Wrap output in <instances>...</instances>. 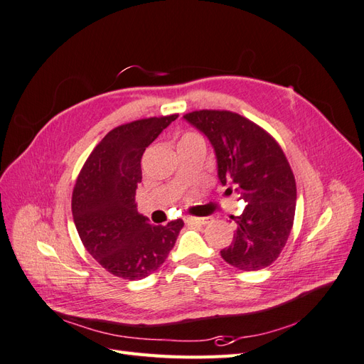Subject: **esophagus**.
Segmentation results:
<instances>
[{
	"mask_svg": "<svg viewBox=\"0 0 364 364\" xmlns=\"http://www.w3.org/2000/svg\"><path fill=\"white\" fill-rule=\"evenodd\" d=\"M186 223H196V225H206L209 223L208 217H185Z\"/></svg>",
	"mask_w": 364,
	"mask_h": 364,
	"instance_id": "esophagus-1",
	"label": "esophagus"
}]
</instances>
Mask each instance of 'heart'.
<instances>
[{"instance_id":"heart-1","label":"heart","mask_w":364,"mask_h":364,"mask_svg":"<svg viewBox=\"0 0 364 364\" xmlns=\"http://www.w3.org/2000/svg\"><path fill=\"white\" fill-rule=\"evenodd\" d=\"M191 141H203V138L199 134H196V132H186V134H183L181 138V142H191Z\"/></svg>"}]
</instances>
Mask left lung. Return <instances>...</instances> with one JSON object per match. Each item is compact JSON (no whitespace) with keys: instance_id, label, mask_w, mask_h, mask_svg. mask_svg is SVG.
<instances>
[{"instance_id":"8db88e82","label":"left lung","mask_w":364,"mask_h":364,"mask_svg":"<svg viewBox=\"0 0 364 364\" xmlns=\"http://www.w3.org/2000/svg\"><path fill=\"white\" fill-rule=\"evenodd\" d=\"M183 118L213 144L220 182L235 186L246 203L232 217L234 241L220 250L222 258L245 272L270 266L287 243L296 211L294 176L281 146L269 132L230 111L203 109Z\"/></svg>"}]
</instances>
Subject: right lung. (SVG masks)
I'll return each mask as SVG.
<instances>
[{"label":"right lung","mask_w":364,"mask_h":364,"mask_svg":"<svg viewBox=\"0 0 364 364\" xmlns=\"http://www.w3.org/2000/svg\"><path fill=\"white\" fill-rule=\"evenodd\" d=\"M178 114L132 121L112 129L82 167L73 191V218L83 246L103 269L136 281L167 259L183 222L151 225L136 211L146 147Z\"/></svg>","instance_id":"right-lung-1"}]
</instances>
